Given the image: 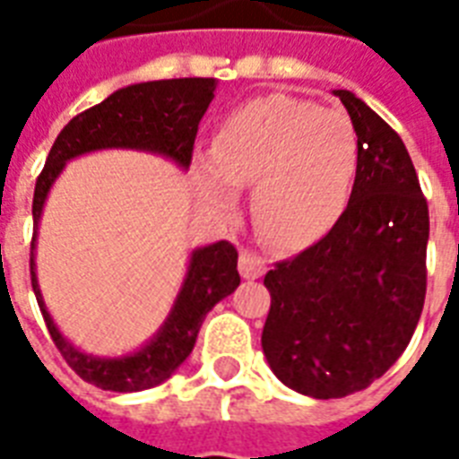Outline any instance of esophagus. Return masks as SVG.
Here are the masks:
<instances>
[{"label":"esophagus","mask_w":459,"mask_h":459,"mask_svg":"<svg viewBox=\"0 0 459 459\" xmlns=\"http://www.w3.org/2000/svg\"><path fill=\"white\" fill-rule=\"evenodd\" d=\"M266 272V264L264 259L257 257V255H252V252H240V276L245 281H255V279H262Z\"/></svg>","instance_id":"obj_1"}]
</instances>
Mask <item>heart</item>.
<instances>
[{
	"label": "heart",
	"instance_id": "heart-1",
	"mask_svg": "<svg viewBox=\"0 0 459 459\" xmlns=\"http://www.w3.org/2000/svg\"><path fill=\"white\" fill-rule=\"evenodd\" d=\"M359 145L342 111L290 95L257 97L216 128L212 152L193 159L197 197L230 214L250 186L252 221L269 243L295 250L333 229L355 183Z\"/></svg>",
	"mask_w": 459,
	"mask_h": 459
}]
</instances>
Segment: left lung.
I'll return each instance as SVG.
<instances>
[{"label":"left lung","mask_w":459,"mask_h":459,"mask_svg":"<svg viewBox=\"0 0 459 459\" xmlns=\"http://www.w3.org/2000/svg\"><path fill=\"white\" fill-rule=\"evenodd\" d=\"M359 161L333 229L264 276L272 307L262 350L276 377L309 398H345L391 369L427 295L429 207L400 135L350 90H333Z\"/></svg>","instance_id":"obj_1"}]
</instances>
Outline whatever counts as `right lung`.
<instances>
[{
  "label": "right lung",
  "mask_w": 459,
  "mask_h": 459,
  "mask_svg": "<svg viewBox=\"0 0 459 459\" xmlns=\"http://www.w3.org/2000/svg\"><path fill=\"white\" fill-rule=\"evenodd\" d=\"M214 78H171V81L135 82L111 92L104 102L71 118L56 135L45 169L35 183L32 197L30 281L47 331L68 367L88 384L102 391L135 393L164 384L193 352L207 312L240 286L238 252L229 240L197 247L183 279L171 312L157 333L140 350L124 357H95L78 350L64 338L52 314L47 312L35 273V240L42 207L54 180L66 161L97 150H140L161 154L180 169L190 166L195 135L209 102L214 100Z\"/></svg>",
  "instance_id": "right-lung-1"
}]
</instances>
